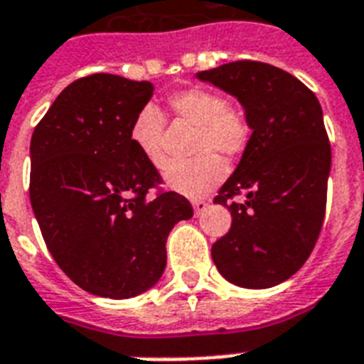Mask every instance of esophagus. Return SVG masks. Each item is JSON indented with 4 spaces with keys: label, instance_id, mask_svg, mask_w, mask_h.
<instances>
[{
    "label": "esophagus",
    "instance_id": "obj_1",
    "mask_svg": "<svg viewBox=\"0 0 364 364\" xmlns=\"http://www.w3.org/2000/svg\"><path fill=\"white\" fill-rule=\"evenodd\" d=\"M205 208H208V202H204V200H194V202H193L194 215H200V213H204Z\"/></svg>",
    "mask_w": 364,
    "mask_h": 364
}]
</instances>
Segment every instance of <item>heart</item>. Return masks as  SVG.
Here are the masks:
<instances>
[{
    "instance_id": "1",
    "label": "heart",
    "mask_w": 364,
    "mask_h": 364,
    "mask_svg": "<svg viewBox=\"0 0 364 364\" xmlns=\"http://www.w3.org/2000/svg\"><path fill=\"white\" fill-rule=\"evenodd\" d=\"M170 111L181 124L196 128L193 151L200 153L187 162H170L164 168L166 187L198 198L215 188L227 173V166L211 151L227 159L245 153L251 141V124L240 107L227 105L219 92L208 88H187L170 98ZM164 117L154 105H145L130 128V141L151 166L164 164Z\"/></svg>"
}]
</instances>
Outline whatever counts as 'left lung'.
Segmentation results:
<instances>
[{
    "label": "left lung",
    "instance_id": "left-lung-1",
    "mask_svg": "<svg viewBox=\"0 0 364 364\" xmlns=\"http://www.w3.org/2000/svg\"><path fill=\"white\" fill-rule=\"evenodd\" d=\"M196 79L238 100L251 141L213 204L232 225L211 247L217 270L245 289H268L296 274L321 232L331 145L319 100L287 71L262 62H230ZM246 196L242 205L228 203Z\"/></svg>",
    "mask_w": 364,
    "mask_h": 364
}]
</instances>
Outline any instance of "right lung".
I'll return each instance as SVG.
<instances>
[{
    "label": "right lung",
    "mask_w": 364,
    "mask_h": 364,
    "mask_svg": "<svg viewBox=\"0 0 364 364\" xmlns=\"http://www.w3.org/2000/svg\"><path fill=\"white\" fill-rule=\"evenodd\" d=\"M153 82L96 73L65 87L30 143V200L43 240L71 282L105 299H132L159 282L166 240L193 205L160 193L159 171L130 141Z\"/></svg>",
    "instance_id": "add662e5"
}]
</instances>
